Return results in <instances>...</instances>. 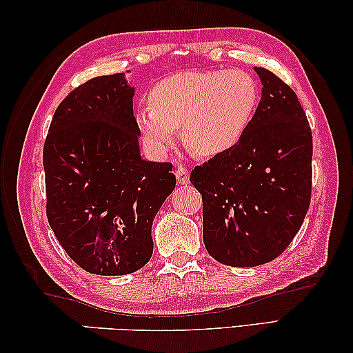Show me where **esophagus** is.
Segmentation results:
<instances>
[{"instance_id": "1", "label": "esophagus", "mask_w": 353, "mask_h": 353, "mask_svg": "<svg viewBox=\"0 0 353 353\" xmlns=\"http://www.w3.org/2000/svg\"><path fill=\"white\" fill-rule=\"evenodd\" d=\"M175 176H176V180L180 184H188L189 183V170L186 169V167H183V165L176 167Z\"/></svg>"}]
</instances>
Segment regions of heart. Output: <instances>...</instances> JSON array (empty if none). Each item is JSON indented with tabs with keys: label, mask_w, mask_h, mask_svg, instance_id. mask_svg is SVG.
<instances>
[{
	"label": "heart",
	"mask_w": 353,
	"mask_h": 353,
	"mask_svg": "<svg viewBox=\"0 0 353 353\" xmlns=\"http://www.w3.org/2000/svg\"><path fill=\"white\" fill-rule=\"evenodd\" d=\"M150 106L136 111L147 145L164 154L183 128L195 154L211 158L233 148L259 103L256 81L242 70H189L161 79L150 90Z\"/></svg>",
	"instance_id": "heart-1"
}]
</instances>
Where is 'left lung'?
I'll return each mask as SVG.
<instances>
[{
	"label": "left lung",
	"mask_w": 353,
	"mask_h": 353,
	"mask_svg": "<svg viewBox=\"0 0 353 353\" xmlns=\"http://www.w3.org/2000/svg\"><path fill=\"white\" fill-rule=\"evenodd\" d=\"M261 100L236 145L190 173L203 200V242L216 261L255 268L275 259L311 200L313 136L290 85L263 67Z\"/></svg>",
	"instance_id": "8db88e82"
}]
</instances>
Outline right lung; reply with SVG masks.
Returning a JSON list of instances; mask_svg holds the SVG:
<instances>
[{
  "instance_id": "obj_1",
  "label": "right lung",
  "mask_w": 353,
  "mask_h": 353,
  "mask_svg": "<svg viewBox=\"0 0 353 353\" xmlns=\"http://www.w3.org/2000/svg\"><path fill=\"white\" fill-rule=\"evenodd\" d=\"M125 73L97 77L57 106L43 145L46 217L63 250L95 275L152 258V225L175 189L170 163L142 159Z\"/></svg>"
}]
</instances>
